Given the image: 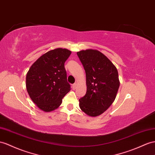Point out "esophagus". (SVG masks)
Instances as JSON below:
<instances>
[{
    "label": "esophagus",
    "mask_w": 155,
    "mask_h": 155,
    "mask_svg": "<svg viewBox=\"0 0 155 155\" xmlns=\"http://www.w3.org/2000/svg\"><path fill=\"white\" fill-rule=\"evenodd\" d=\"M77 83H74V84H73V90H75V89H76L77 88Z\"/></svg>",
    "instance_id": "esophagus-1"
}]
</instances>
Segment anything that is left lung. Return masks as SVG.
<instances>
[{
  "label": "left lung",
  "instance_id": "8db88e82",
  "mask_svg": "<svg viewBox=\"0 0 155 155\" xmlns=\"http://www.w3.org/2000/svg\"><path fill=\"white\" fill-rule=\"evenodd\" d=\"M86 72V93L79 100V107L90 117L104 113L114 101L120 86L117 67L97 50L78 51Z\"/></svg>",
  "mask_w": 155,
  "mask_h": 155
}]
</instances>
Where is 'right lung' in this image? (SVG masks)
Returning <instances> with one entry per match:
<instances>
[{"mask_svg":"<svg viewBox=\"0 0 155 155\" xmlns=\"http://www.w3.org/2000/svg\"><path fill=\"white\" fill-rule=\"evenodd\" d=\"M71 51L66 48L51 50L31 66L26 75V88L34 104L45 112L58 108L71 90L64 63Z\"/></svg>","mask_w":155,"mask_h":155,"instance_id":"obj_1","label":"right lung"}]
</instances>
